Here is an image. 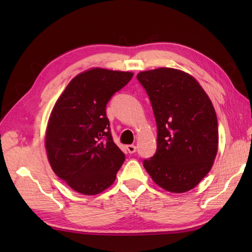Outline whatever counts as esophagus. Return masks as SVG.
Listing matches in <instances>:
<instances>
[{"label":"esophagus","mask_w":252,"mask_h":252,"mask_svg":"<svg viewBox=\"0 0 252 252\" xmlns=\"http://www.w3.org/2000/svg\"><path fill=\"white\" fill-rule=\"evenodd\" d=\"M126 149L129 154H134L136 152V146L135 145H127Z\"/></svg>","instance_id":"34e87169"}]
</instances>
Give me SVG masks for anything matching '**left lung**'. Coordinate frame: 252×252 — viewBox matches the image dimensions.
Segmentation results:
<instances>
[{"instance_id":"8db88e82","label":"left lung","mask_w":252,"mask_h":252,"mask_svg":"<svg viewBox=\"0 0 252 252\" xmlns=\"http://www.w3.org/2000/svg\"><path fill=\"white\" fill-rule=\"evenodd\" d=\"M157 122V152L144 160L153 181L170 192H185L200 183L218 154L217 114L210 98L189 73L157 68L137 74Z\"/></svg>"}]
</instances>
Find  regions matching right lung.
Instances as JSON below:
<instances>
[{
    "label": "right lung",
    "mask_w": 252,
    "mask_h": 252,
    "mask_svg": "<svg viewBox=\"0 0 252 252\" xmlns=\"http://www.w3.org/2000/svg\"><path fill=\"white\" fill-rule=\"evenodd\" d=\"M133 74L88 69L68 83L53 107L45 131L47 159L74 191L93 196L114 184L126 157L111 137L106 105Z\"/></svg>",
    "instance_id": "obj_1"
}]
</instances>
